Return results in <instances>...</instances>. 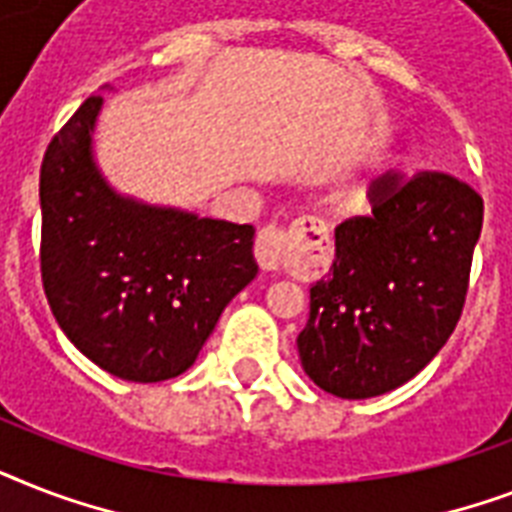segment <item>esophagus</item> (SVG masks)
<instances>
[{
    "mask_svg": "<svg viewBox=\"0 0 512 512\" xmlns=\"http://www.w3.org/2000/svg\"><path fill=\"white\" fill-rule=\"evenodd\" d=\"M292 233L287 228H279V225H265L263 231L257 233L255 239V260L263 271H279L281 257H284V249H287Z\"/></svg>",
    "mask_w": 512,
    "mask_h": 512,
    "instance_id": "esophagus-1",
    "label": "esophagus"
}]
</instances>
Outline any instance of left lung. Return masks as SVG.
Masks as SVG:
<instances>
[{
	"label": "left lung",
	"mask_w": 512,
	"mask_h": 512,
	"mask_svg": "<svg viewBox=\"0 0 512 512\" xmlns=\"http://www.w3.org/2000/svg\"><path fill=\"white\" fill-rule=\"evenodd\" d=\"M366 196L372 215L335 228V263L297 335L305 374L340 398L388 393L444 348L484 225V199L446 172L388 170Z\"/></svg>",
	"instance_id": "8db88e82"
}]
</instances>
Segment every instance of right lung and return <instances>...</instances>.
Returning a JSON list of instances; mask_svg holds the SVG:
<instances>
[{
  "label": "right lung",
  "mask_w": 512,
  "mask_h": 512,
  "mask_svg": "<svg viewBox=\"0 0 512 512\" xmlns=\"http://www.w3.org/2000/svg\"><path fill=\"white\" fill-rule=\"evenodd\" d=\"M100 103L84 100L44 151V295L92 364L162 382L196 361L225 305L255 279V228L116 196L90 151Z\"/></svg>",
  "instance_id": "add662e5"
}]
</instances>
